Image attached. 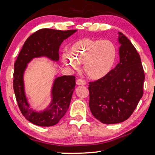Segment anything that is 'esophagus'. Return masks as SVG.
<instances>
[{"label": "esophagus", "instance_id": "esophagus-1", "mask_svg": "<svg viewBox=\"0 0 155 155\" xmlns=\"http://www.w3.org/2000/svg\"><path fill=\"white\" fill-rule=\"evenodd\" d=\"M77 83V85H85L86 84L85 81L83 79H81V78H79V79H77V83Z\"/></svg>", "mask_w": 155, "mask_h": 155}]
</instances>
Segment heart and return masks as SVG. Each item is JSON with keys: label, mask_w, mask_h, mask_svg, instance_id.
I'll return each mask as SVG.
<instances>
[{"label": "heart", "mask_w": 155, "mask_h": 155, "mask_svg": "<svg viewBox=\"0 0 155 155\" xmlns=\"http://www.w3.org/2000/svg\"><path fill=\"white\" fill-rule=\"evenodd\" d=\"M117 55L115 44L111 41L84 38L74 41L63 61L74 70L83 64V70L89 78L97 80L106 77L114 68Z\"/></svg>", "instance_id": "obj_1"}]
</instances>
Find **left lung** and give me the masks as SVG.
Listing matches in <instances>:
<instances>
[{"mask_svg":"<svg viewBox=\"0 0 155 155\" xmlns=\"http://www.w3.org/2000/svg\"><path fill=\"white\" fill-rule=\"evenodd\" d=\"M120 63L109 74L89 83V105L94 117L103 124L125 121L143 96V68L140 54L130 40L118 32Z\"/></svg>","mask_w":155,"mask_h":155,"instance_id":"1","label":"left lung"}]
</instances>
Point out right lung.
I'll return each mask as SVG.
<instances>
[{"instance_id": "obj_1", "label": "right lung", "mask_w": 155, "mask_h": 155, "mask_svg": "<svg viewBox=\"0 0 155 155\" xmlns=\"http://www.w3.org/2000/svg\"><path fill=\"white\" fill-rule=\"evenodd\" d=\"M76 31L41 28L28 37L18 54L14 64V90L21 113L33 124L51 127L57 124L64 117L75 90V77L62 76L56 78L52 90L51 104L44 111H36L30 107L25 94L23 74L27 64L35 57L41 56L58 61L60 45Z\"/></svg>"}]
</instances>
